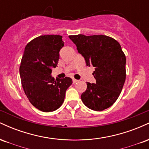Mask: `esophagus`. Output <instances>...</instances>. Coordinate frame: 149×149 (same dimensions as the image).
<instances>
[{
	"label": "esophagus",
	"mask_w": 149,
	"mask_h": 149,
	"mask_svg": "<svg viewBox=\"0 0 149 149\" xmlns=\"http://www.w3.org/2000/svg\"><path fill=\"white\" fill-rule=\"evenodd\" d=\"M78 81H79V80H76V79H75V78H73V83H78Z\"/></svg>",
	"instance_id": "obj_1"
}]
</instances>
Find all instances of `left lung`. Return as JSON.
<instances>
[{
    "label": "left lung",
    "instance_id": "obj_1",
    "mask_svg": "<svg viewBox=\"0 0 149 149\" xmlns=\"http://www.w3.org/2000/svg\"><path fill=\"white\" fill-rule=\"evenodd\" d=\"M87 66H93L95 83H87L83 104L96 111L107 109L118 98L125 81L126 57L119 42L107 36H69Z\"/></svg>",
    "mask_w": 149,
    "mask_h": 149
}]
</instances>
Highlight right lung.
I'll list each match as a JSON object with an SVG mask.
<instances>
[{"label": "right lung", "instance_id": "obj_1", "mask_svg": "<svg viewBox=\"0 0 149 149\" xmlns=\"http://www.w3.org/2000/svg\"><path fill=\"white\" fill-rule=\"evenodd\" d=\"M62 36L45 35L36 38L26 46L19 67L22 88L31 104L38 110L50 112L64 102L72 79L53 78L52 68L57 66Z\"/></svg>", "mask_w": 149, "mask_h": 149}]
</instances>
